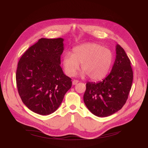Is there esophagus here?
Listing matches in <instances>:
<instances>
[{
	"label": "esophagus",
	"mask_w": 148,
	"mask_h": 148,
	"mask_svg": "<svg viewBox=\"0 0 148 148\" xmlns=\"http://www.w3.org/2000/svg\"><path fill=\"white\" fill-rule=\"evenodd\" d=\"M79 81H78V80H76V79H74L73 81V85H74V86H75V85H76V84Z\"/></svg>",
	"instance_id": "esophagus-1"
}]
</instances>
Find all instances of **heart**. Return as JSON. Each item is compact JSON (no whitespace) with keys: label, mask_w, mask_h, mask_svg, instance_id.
<instances>
[{"label":"heart","mask_w":148,"mask_h":148,"mask_svg":"<svg viewBox=\"0 0 148 148\" xmlns=\"http://www.w3.org/2000/svg\"><path fill=\"white\" fill-rule=\"evenodd\" d=\"M113 61L111 51L95 43H86L74 47L71 54L66 53L62 66L66 74L74 76L79 68L81 75H88L94 81L103 78L108 74Z\"/></svg>","instance_id":"b5f03b06"}]
</instances>
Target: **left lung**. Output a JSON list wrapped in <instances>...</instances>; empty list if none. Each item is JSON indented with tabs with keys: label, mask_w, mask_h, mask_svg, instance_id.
<instances>
[{
	"label": "left lung",
	"mask_w": 148,
	"mask_h": 148,
	"mask_svg": "<svg viewBox=\"0 0 148 148\" xmlns=\"http://www.w3.org/2000/svg\"><path fill=\"white\" fill-rule=\"evenodd\" d=\"M116 57L110 74L98 82H88L84 94L86 107L94 115L105 117L120 110L128 99L133 72L125 51L116 45Z\"/></svg>",
	"instance_id": "obj_1"
}]
</instances>
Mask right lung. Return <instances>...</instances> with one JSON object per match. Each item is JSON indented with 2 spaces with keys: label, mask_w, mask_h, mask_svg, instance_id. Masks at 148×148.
<instances>
[{
  "label": "right lung",
  "mask_w": 148,
  "mask_h": 148,
  "mask_svg": "<svg viewBox=\"0 0 148 148\" xmlns=\"http://www.w3.org/2000/svg\"><path fill=\"white\" fill-rule=\"evenodd\" d=\"M64 39L40 38L20 58L16 71L19 95L33 112L47 115L55 112L72 86L60 66Z\"/></svg>",
  "instance_id": "1"
}]
</instances>
